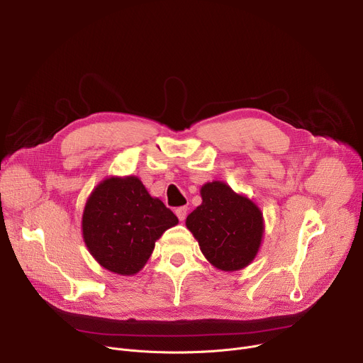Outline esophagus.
I'll return each instance as SVG.
<instances>
[{"instance_id": "obj_1", "label": "esophagus", "mask_w": 363, "mask_h": 363, "mask_svg": "<svg viewBox=\"0 0 363 363\" xmlns=\"http://www.w3.org/2000/svg\"><path fill=\"white\" fill-rule=\"evenodd\" d=\"M186 211H188V208H186V207H178V208L175 210V214L178 216V219H179L181 222H182V220H185Z\"/></svg>"}]
</instances>
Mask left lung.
Wrapping results in <instances>:
<instances>
[{
	"mask_svg": "<svg viewBox=\"0 0 363 363\" xmlns=\"http://www.w3.org/2000/svg\"><path fill=\"white\" fill-rule=\"evenodd\" d=\"M203 203L188 214L186 228L207 261L222 272L242 270L257 257L264 235L259 207L226 182L201 186Z\"/></svg>",
	"mask_w": 363,
	"mask_h": 363,
	"instance_id": "obj_1",
	"label": "left lung"
}]
</instances>
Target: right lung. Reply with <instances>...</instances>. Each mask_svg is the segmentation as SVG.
I'll return each instance as SVG.
<instances>
[{
    "label": "right lung",
    "mask_w": 363,
    "mask_h": 363,
    "mask_svg": "<svg viewBox=\"0 0 363 363\" xmlns=\"http://www.w3.org/2000/svg\"><path fill=\"white\" fill-rule=\"evenodd\" d=\"M175 225L178 217L134 175L99 182L82 217L89 252L104 269L119 276L137 274L147 264L156 240Z\"/></svg>",
    "instance_id": "right-lung-1"
}]
</instances>
